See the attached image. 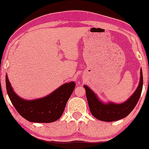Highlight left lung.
<instances>
[{"label": "left lung", "instance_id": "1", "mask_svg": "<svg viewBox=\"0 0 149 149\" xmlns=\"http://www.w3.org/2000/svg\"><path fill=\"white\" fill-rule=\"evenodd\" d=\"M142 86H143V77H142V71L141 69L140 82L137 89L130 98L123 103L103 102L87 85H84V87L86 91V96L89 110L92 115L100 121L112 122L118 121L127 117L133 111L139 100Z\"/></svg>", "mask_w": 149, "mask_h": 149}]
</instances>
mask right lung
Segmentation results:
<instances>
[{
	"mask_svg": "<svg viewBox=\"0 0 149 149\" xmlns=\"http://www.w3.org/2000/svg\"><path fill=\"white\" fill-rule=\"evenodd\" d=\"M74 87V81L64 83L45 97L27 100L16 94L6 74V88L11 103L22 117L34 123H52L60 119Z\"/></svg>",
	"mask_w": 149,
	"mask_h": 149,
	"instance_id": "obj_1",
	"label": "right lung"
}]
</instances>
